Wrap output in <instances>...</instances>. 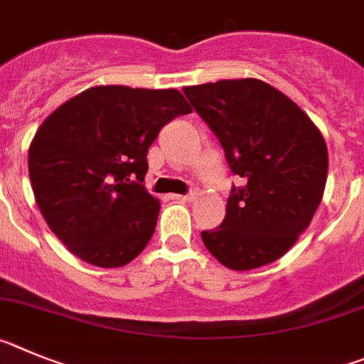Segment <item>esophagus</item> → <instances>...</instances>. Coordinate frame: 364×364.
I'll use <instances>...</instances> for the list:
<instances>
[{
	"label": "esophagus",
	"instance_id": "34e87169",
	"mask_svg": "<svg viewBox=\"0 0 364 364\" xmlns=\"http://www.w3.org/2000/svg\"><path fill=\"white\" fill-rule=\"evenodd\" d=\"M196 198L194 192H190V194H172L170 196V199H176V201H192V199Z\"/></svg>",
	"mask_w": 364,
	"mask_h": 364
}]
</instances>
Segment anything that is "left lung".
<instances>
[{
  "label": "left lung",
  "mask_w": 364,
  "mask_h": 364,
  "mask_svg": "<svg viewBox=\"0 0 364 364\" xmlns=\"http://www.w3.org/2000/svg\"><path fill=\"white\" fill-rule=\"evenodd\" d=\"M215 134L232 174L225 219L203 230L205 247L232 270L279 259L306 230L325 192L326 143L303 110L261 80L183 88Z\"/></svg>",
  "instance_id": "obj_1"
}]
</instances>
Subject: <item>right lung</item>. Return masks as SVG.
<instances>
[{"mask_svg":"<svg viewBox=\"0 0 364 364\" xmlns=\"http://www.w3.org/2000/svg\"><path fill=\"white\" fill-rule=\"evenodd\" d=\"M192 112L176 88L92 87L41 123L28 149L36 203L61 243L101 268L149 245L159 201L146 192V152L159 130Z\"/></svg>","mask_w":364,"mask_h":364,"instance_id":"add662e5","label":"right lung"}]
</instances>
